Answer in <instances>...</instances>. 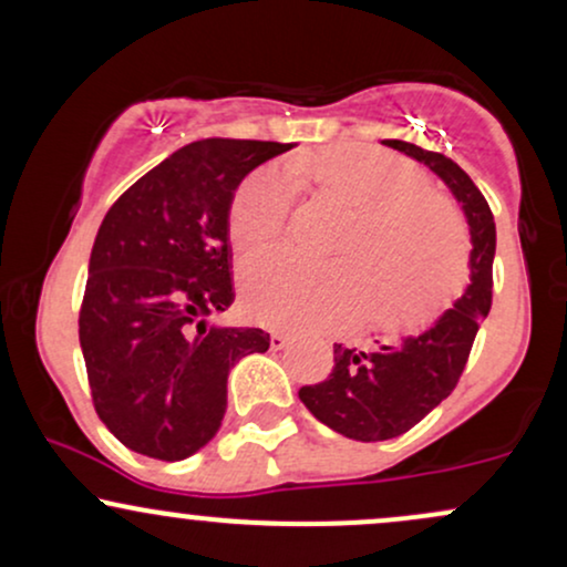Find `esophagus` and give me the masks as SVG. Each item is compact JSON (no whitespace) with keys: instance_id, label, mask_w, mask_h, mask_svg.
Listing matches in <instances>:
<instances>
[{"instance_id":"34e87169","label":"esophagus","mask_w":567,"mask_h":567,"mask_svg":"<svg viewBox=\"0 0 567 567\" xmlns=\"http://www.w3.org/2000/svg\"><path fill=\"white\" fill-rule=\"evenodd\" d=\"M269 343H271V349L279 351V349H285V347H288V343H290V338L285 336V333H271Z\"/></svg>"}]
</instances>
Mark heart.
Instances as JSON below:
<instances>
[{"label": "heart", "instance_id": "1", "mask_svg": "<svg viewBox=\"0 0 567 567\" xmlns=\"http://www.w3.org/2000/svg\"><path fill=\"white\" fill-rule=\"evenodd\" d=\"M288 175L343 205L336 266H309L290 252H258L243 266V301L271 328L328 330L354 320L413 330L451 301L464 277L466 239L453 205L426 188L410 162L368 146H333L292 159ZM290 218V181L275 167L252 173L234 194L231 243L258 250L275 243Z\"/></svg>", "mask_w": 567, "mask_h": 567}]
</instances>
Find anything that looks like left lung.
<instances>
[{
	"instance_id": "8db88e82",
	"label": "left lung",
	"mask_w": 567,
	"mask_h": 567,
	"mask_svg": "<svg viewBox=\"0 0 567 567\" xmlns=\"http://www.w3.org/2000/svg\"><path fill=\"white\" fill-rule=\"evenodd\" d=\"M437 173L464 210L472 234L470 285L453 309L408 336L375 349L333 343V373L315 386H301L309 413L333 432L357 442H381L405 434L453 392L493 301L496 220L474 181L451 157L405 141H383Z\"/></svg>"
}]
</instances>
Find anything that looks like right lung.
<instances>
[{"label":"right lung","mask_w":567,"mask_h":567,"mask_svg":"<svg viewBox=\"0 0 567 567\" xmlns=\"http://www.w3.org/2000/svg\"><path fill=\"white\" fill-rule=\"evenodd\" d=\"M290 148L194 141L135 181L103 218L80 343L97 419L130 451L181 461L205 447L224 421L229 370L269 349L261 328L207 320L234 303V192Z\"/></svg>","instance_id":"right-lung-1"}]
</instances>
